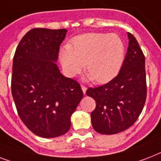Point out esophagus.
Segmentation results:
<instances>
[{"instance_id": "esophagus-1", "label": "esophagus", "mask_w": 161, "mask_h": 161, "mask_svg": "<svg viewBox=\"0 0 161 161\" xmlns=\"http://www.w3.org/2000/svg\"><path fill=\"white\" fill-rule=\"evenodd\" d=\"M81 88H82V90H83V93L85 94L86 91H87V87H86V86H84V85H82V86H81Z\"/></svg>"}]
</instances>
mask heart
Listing matches in <instances>:
<instances>
[{
	"label": "heart",
	"mask_w": 161,
	"mask_h": 161,
	"mask_svg": "<svg viewBox=\"0 0 161 161\" xmlns=\"http://www.w3.org/2000/svg\"><path fill=\"white\" fill-rule=\"evenodd\" d=\"M59 58L68 76L79 73L84 63L86 73L95 82L103 83L119 73L125 59V46L114 34L88 33L62 49Z\"/></svg>",
	"instance_id": "heart-1"
}]
</instances>
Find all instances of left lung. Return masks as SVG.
<instances>
[{"mask_svg": "<svg viewBox=\"0 0 161 161\" xmlns=\"http://www.w3.org/2000/svg\"><path fill=\"white\" fill-rule=\"evenodd\" d=\"M120 71L108 83L88 88L86 93L96 102L92 125L102 135H114L132 126L143 110L147 95L145 55L132 34Z\"/></svg>", "mask_w": 161, "mask_h": 161, "instance_id": "1", "label": "left lung"}]
</instances>
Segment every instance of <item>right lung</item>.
<instances>
[{
    "label": "right lung",
    "mask_w": 161,
    "mask_h": 161,
    "mask_svg": "<svg viewBox=\"0 0 161 161\" xmlns=\"http://www.w3.org/2000/svg\"><path fill=\"white\" fill-rule=\"evenodd\" d=\"M66 33V29H31L13 58L11 93L16 110L24 125L40 137L68 132L83 97L80 84L65 78L55 63Z\"/></svg>",
    "instance_id": "right-lung-1"
}]
</instances>
